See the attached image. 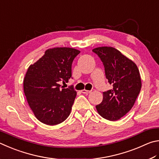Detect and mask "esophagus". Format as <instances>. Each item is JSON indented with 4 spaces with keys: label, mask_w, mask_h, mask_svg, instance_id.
Wrapping results in <instances>:
<instances>
[{
    "label": "esophagus",
    "mask_w": 159,
    "mask_h": 159,
    "mask_svg": "<svg viewBox=\"0 0 159 159\" xmlns=\"http://www.w3.org/2000/svg\"><path fill=\"white\" fill-rule=\"evenodd\" d=\"M81 92L82 93H84V94H88V93H91V91H88V90H85V89H84V90H82Z\"/></svg>",
    "instance_id": "obj_1"
}]
</instances>
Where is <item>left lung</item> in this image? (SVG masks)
Returning a JSON list of instances; mask_svg holds the SVG:
<instances>
[{
	"label": "left lung",
	"instance_id": "left-lung-1",
	"mask_svg": "<svg viewBox=\"0 0 159 159\" xmlns=\"http://www.w3.org/2000/svg\"><path fill=\"white\" fill-rule=\"evenodd\" d=\"M92 51L101 58L105 77L113 87L102 93V101L96 110L105 119L119 120L131 110L140 93V72L133 61L114 47H97Z\"/></svg>",
	"mask_w": 159,
	"mask_h": 159
}]
</instances>
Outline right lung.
I'll list each match as a JSON object with an SVG mask.
<instances>
[{"instance_id": "right-lung-1", "label": "right lung", "mask_w": 159, "mask_h": 159, "mask_svg": "<svg viewBox=\"0 0 159 159\" xmlns=\"http://www.w3.org/2000/svg\"><path fill=\"white\" fill-rule=\"evenodd\" d=\"M80 53L70 47L49 49L28 68L24 80V93L30 109L42 123L50 126L61 124L70 114L77 92L72 85L61 89L59 82H68L72 61Z\"/></svg>"}]
</instances>
